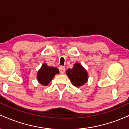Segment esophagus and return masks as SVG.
Masks as SVG:
<instances>
[{
  "mask_svg": "<svg viewBox=\"0 0 129 129\" xmlns=\"http://www.w3.org/2000/svg\"><path fill=\"white\" fill-rule=\"evenodd\" d=\"M59 72L61 74L64 73L65 72H66V68H65L64 67H63V66L59 67Z\"/></svg>",
  "mask_w": 129,
  "mask_h": 129,
  "instance_id": "1",
  "label": "esophagus"
}]
</instances>
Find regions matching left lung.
<instances>
[{"label": "left lung", "instance_id": "left-lung-1", "mask_svg": "<svg viewBox=\"0 0 129 129\" xmlns=\"http://www.w3.org/2000/svg\"><path fill=\"white\" fill-rule=\"evenodd\" d=\"M66 74L72 83L78 87L83 85L88 80V73L86 70L78 62L74 64L72 69H68Z\"/></svg>", "mask_w": 129, "mask_h": 129}]
</instances>
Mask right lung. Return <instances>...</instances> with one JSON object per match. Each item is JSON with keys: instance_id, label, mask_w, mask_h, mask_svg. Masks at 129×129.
<instances>
[{"instance_id": "right-lung-1", "label": "right lung", "mask_w": 129, "mask_h": 129, "mask_svg": "<svg viewBox=\"0 0 129 129\" xmlns=\"http://www.w3.org/2000/svg\"><path fill=\"white\" fill-rule=\"evenodd\" d=\"M59 73V71L57 68L49 67L46 63H44L38 72L37 78L38 82L42 85L46 86L50 83L55 75Z\"/></svg>"}]
</instances>
